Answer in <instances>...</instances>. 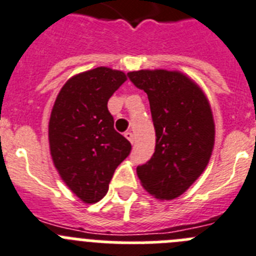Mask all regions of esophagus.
<instances>
[{
    "mask_svg": "<svg viewBox=\"0 0 256 256\" xmlns=\"http://www.w3.org/2000/svg\"><path fill=\"white\" fill-rule=\"evenodd\" d=\"M125 138L128 140V142H131V144H134V142H135V138H134V134L130 132V131H128V132H125Z\"/></svg>",
    "mask_w": 256,
    "mask_h": 256,
    "instance_id": "34e87169",
    "label": "esophagus"
}]
</instances>
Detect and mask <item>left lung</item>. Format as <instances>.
<instances>
[{
  "label": "left lung",
  "mask_w": 256,
  "mask_h": 256,
  "mask_svg": "<svg viewBox=\"0 0 256 256\" xmlns=\"http://www.w3.org/2000/svg\"><path fill=\"white\" fill-rule=\"evenodd\" d=\"M148 94L156 128V150L136 174L156 199L184 194L202 174L214 146V120L206 96L178 71L140 70L128 74Z\"/></svg>",
  "instance_id": "left-lung-1"
}]
</instances>
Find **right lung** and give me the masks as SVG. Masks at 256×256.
<instances>
[{
    "mask_svg": "<svg viewBox=\"0 0 256 256\" xmlns=\"http://www.w3.org/2000/svg\"><path fill=\"white\" fill-rule=\"evenodd\" d=\"M126 82L122 71L96 68L68 80L56 98L50 125V156L64 182L82 202H100L131 144L114 128L107 107Z\"/></svg>",
    "mask_w": 256,
    "mask_h": 256,
    "instance_id": "add662e5",
    "label": "right lung"
}]
</instances>
